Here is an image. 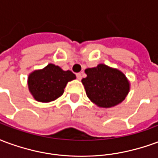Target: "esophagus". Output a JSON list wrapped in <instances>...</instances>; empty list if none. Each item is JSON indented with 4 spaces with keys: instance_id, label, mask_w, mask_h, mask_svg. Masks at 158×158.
Masks as SVG:
<instances>
[{
    "instance_id": "34e87169",
    "label": "esophagus",
    "mask_w": 158,
    "mask_h": 158,
    "mask_svg": "<svg viewBox=\"0 0 158 158\" xmlns=\"http://www.w3.org/2000/svg\"><path fill=\"white\" fill-rule=\"evenodd\" d=\"M76 76H77V79H79V80H81V79H82V74H81V73H77V74H76Z\"/></svg>"
}]
</instances>
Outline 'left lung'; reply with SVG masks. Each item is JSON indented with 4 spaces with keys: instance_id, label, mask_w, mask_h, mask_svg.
<instances>
[{
    "instance_id": "left-lung-1",
    "label": "left lung",
    "mask_w": 158,
    "mask_h": 158,
    "mask_svg": "<svg viewBox=\"0 0 158 158\" xmlns=\"http://www.w3.org/2000/svg\"><path fill=\"white\" fill-rule=\"evenodd\" d=\"M87 77L81 80L86 95L96 106L110 108L121 103L129 94L130 84L125 74L106 64L85 70Z\"/></svg>"
}]
</instances>
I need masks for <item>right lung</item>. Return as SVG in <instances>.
<instances>
[{
	"label": "right lung",
	"instance_id": "right-lung-1",
	"mask_svg": "<svg viewBox=\"0 0 158 158\" xmlns=\"http://www.w3.org/2000/svg\"><path fill=\"white\" fill-rule=\"evenodd\" d=\"M76 79L71 71L50 63L44 69L35 70L28 77V86L34 99L40 102H51L64 92L67 84Z\"/></svg>",
	"mask_w": 158,
	"mask_h": 158
}]
</instances>
